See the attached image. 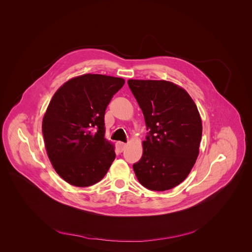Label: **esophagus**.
Returning a JSON list of instances; mask_svg holds the SVG:
<instances>
[{"label":"esophagus","mask_w":252,"mask_h":252,"mask_svg":"<svg viewBox=\"0 0 252 252\" xmlns=\"http://www.w3.org/2000/svg\"><path fill=\"white\" fill-rule=\"evenodd\" d=\"M125 147H126V144H124V143H122V142L116 143V148H117V150H118L119 152H123V150L125 149Z\"/></svg>","instance_id":"1"}]
</instances>
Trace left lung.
<instances>
[{"mask_svg":"<svg viewBox=\"0 0 252 252\" xmlns=\"http://www.w3.org/2000/svg\"><path fill=\"white\" fill-rule=\"evenodd\" d=\"M128 84L149 130L143 156L133 165L136 177L147 189H172L187 178L199 155L200 112L186 90L174 82L129 79Z\"/></svg>","mask_w":252,"mask_h":252,"instance_id":"obj_1","label":"left lung"}]
</instances>
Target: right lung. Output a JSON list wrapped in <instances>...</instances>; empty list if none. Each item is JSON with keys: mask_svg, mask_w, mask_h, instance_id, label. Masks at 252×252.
<instances>
[{"mask_svg": "<svg viewBox=\"0 0 252 252\" xmlns=\"http://www.w3.org/2000/svg\"><path fill=\"white\" fill-rule=\"evenodd\" d=\"M124 83L121 77L85 73L54 93L42 119L44 145L55 172L71 185L97 183L114 161L115 147L104 138V117Z\"/></svg>", "mask_w": 252, "mask_h": 252, "instance_id": "1", "label": "right lung"}]
</instances>
